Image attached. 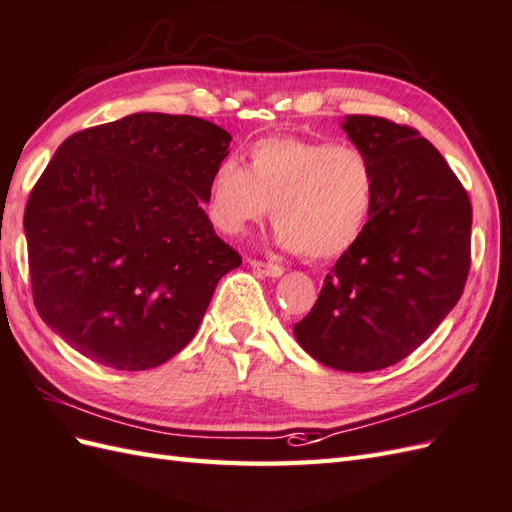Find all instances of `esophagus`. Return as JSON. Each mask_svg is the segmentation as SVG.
I'll list each match as a JSON object with an SVG mask.
<instances>
[{
    "label": "esophagus",
    "mask_w": 512,
    "mask_h": 512,
    "mask_svg": "<svg viewBox=\"0 0 512 512\" xmlns=\"http://www.w3.org/2000/svg\"><path fill=\"white\" fill-rule=\"evenodd\" d=\"M249 265H252L256 271L263 273V276H269V278H280L284 273V267L276 265V263H265V260H249Z\"/></svg>",
    "instance_id": "obj_1"
}]
</instances>
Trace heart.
<instances>
[{"label": "heart", "instance_id": "1", "mask_svg": "<svg viewBox=\"0 0 512 512\" xmlns=\"http://www.w3.org/2000/svg\"><path fill=\"white\" fill-rule=\"evenodd\" d=\"M376 167L360 147L302 136H267L249 165L223 158L208 182V213L223 234H241L269 213L276 241L321 263L363 236L376 206Z\"/></svg>", "mask_w": 512, "mask_h": 512}]
</instances>
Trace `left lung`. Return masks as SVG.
<instances>
[{"instance_id": "left-lung-1", "label": "left lung", "mask_w": 512, "mask_h": 512, "mask_svg": "<svg viewBox=\"0 0 512 512\" xmlns=\"http://www.w3.org/2000/svg\"><path fill=\"white\" fill-rule=\"evenodd\" d=\"M343 130L376 167V206L293 332L321 365L365 373L413 354L463 295L471 202L439 149L415 128L347 115Z\"/></svg>"}]
</instances>
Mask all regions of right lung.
<instances>
[{"instance_id": "right-lung-1", "label": "right lung", "mask_w": 512, "mask_h": 512, "mask_svg": "<svg viewBox=\"0 0 512 512\" xmlns=\"http://www.w3.org/2000/svg\"><path fill=\"white\" fill-rule=\"evenodd\" d=\"M230 141L206 119L136 112L56 149L23 228L34 306L73 350L143 371L193 339L241 265L202 208Z\"/></svg>"}]
</instances>
